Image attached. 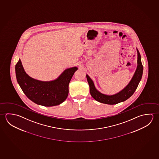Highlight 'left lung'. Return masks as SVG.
Listing matches in <instances>:
<instances>
[{
  "label": "left lung",
  "instance_id": "1",
  "mask_svg": "<svg viewBox=\"0 0 159 159\" xmlns=\"http://www.w3.org/2000/svg\"><path fill=\"white\" fill-rule=\"evenodd\" d=\"M136 49L137 52V68L129 84L119 93L113 95H107L101 93L96 89L91 78L87 75V80L89 86L90 93L94 100L105 104L115 105L126 101L134 94L141 80L143 73V66L141 62V55L139 50L137 48Z\"/></svg>",
  "mask_w": 159,
  "mask_h": 159
}]
</instances>
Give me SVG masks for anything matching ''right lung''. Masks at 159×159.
<instances>
[{"mask_svg": "<svg viewBox=\"0 0 159 159\" xmlns=\"http://www.w3.org/2000/svg\"><path fill=\"white\" fill-rule=\"evenodd\" d=\"M77 70V67L68 68L55 80L41 81L27 75L20 59L16 65V80L24 94L33 102L46 107L60 105L66 100L68 85Z\"/></svg>", "mask_w": 159, "mask_h": 159, "instance_id": "right-lung-1", "label": "right lung"}]
</instances>
